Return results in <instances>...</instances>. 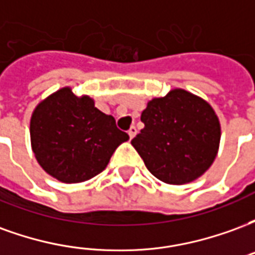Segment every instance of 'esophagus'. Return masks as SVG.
Returning a JSON list of instances; mask_svg holds the SVG:
<instances>
[{
  "instance_id": "1",
  "label": "esophagus",
  "mask_w": 255,
  "mask_h": 255,
  "mask_svg": "<svg viewBox=\"0 0 255 255\" xmlns=\"http://www.w3.org/2000/svg\"><path fill=\"white\" fill-rule=\"evenodd\" d=\"M128 135H129V138L132 139L133 136H135V135H136V127H131L129 128V129H128Z\"/></svg>"
}]
</instances>
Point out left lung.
<instances>
[{
  "mask_svg": "<svg viewBox=\"0 0 255 255\" xmlns=\"http://www.w3.org/2000/svg\"><path fill=\"white\" fill-rule=\"evenodd\" d=\"M144 128L131 140L146 168L161 182L186 184L202 176L219 150L220 122L206 101L175 89L149 101Z\"/></svg>",
  "mask_w": 255,
  "mask_h": 255,
  "instance_id": "left-lung-1",
  "label": "left lung"
}]
</instances>
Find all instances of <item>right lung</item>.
Wrapping results in <instances>:
<instances>
[{"label":"right lung","instance_id":"obj_1","mask_svg":"<svg viewBox=\"0 0 255 255\" xmlns=\"http://www.w3.org/2000/svg\"><path fill=\"white\" fill-rule=\"evenodd\" d=\"M32 151L39 165L63 183L86 182L104 171L115 150L129 139L87 95L69 87L42 101L30 123Z\"/></svg>","mask_w":255,"mask_h":255}]
</instances>
